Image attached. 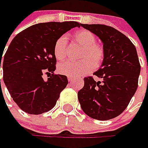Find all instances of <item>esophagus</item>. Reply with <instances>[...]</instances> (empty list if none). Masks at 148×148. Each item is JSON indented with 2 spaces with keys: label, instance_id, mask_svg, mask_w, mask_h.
<instances>
[{
  "label": "esophagus",
  "instance_id": "esophagus-1",
  "mask_svg": "<svg viewBox=\"0 0 148 148\" xmlns=\"http://www.w3.org/2000/svg\"><path fill=\"white\" fill-rule=\"evenodd\" d=\"M67 80H68V82H71L73 80H74V78H72V77H67Z\"/></svg>",
  "mask_w": 148,
  "mask_h": 148
}]
</instances>
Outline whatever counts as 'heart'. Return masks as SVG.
<instances>
[{
    "mask_svg": "<svg viewBox=\"0 0 148 148\" xmlns=\"http://www.w3.org/2000/svg\"><path fill=\"white\" fill-rule=\"evenodd\" d=\"M75 42L82 50L79 53V62L66 61L58 65V70L62 75L77 77L85 75L102 63L105 58V49L102 45L95 43L96 38L93 33L87 29H80L73 34ZM53 53L58 60L65 59L67 56V41L65 36L59 37L54 43Z\"/></svg>",
    "mask_w": 148,
    "mask_h": 148,
    "instance_id": "obj_1",
    "label": "heart"
}]
</instances>
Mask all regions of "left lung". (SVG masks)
Here are the masks:
<instances>
[{"mask_svg":"<svg viewBox=\"0 0 148 148\" xmlns=\"http://www.w3.org/2000/svg\"><path fill=\"white\" fill-rule=\"evenodd\" d=\"M100 38L105 58L95 76L84 78V86L78 91V100L86 114L97 120L119 116L127 108L135 94L141 66L134 43L114 28L105 25H85Z\"/></svg>","mask_w":148,"mask_h":148,"instance_id":"left-lung-1","label":"left lung"}]
</instances>
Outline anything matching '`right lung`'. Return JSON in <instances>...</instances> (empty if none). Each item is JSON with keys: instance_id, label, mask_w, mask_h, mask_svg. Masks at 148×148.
Returning a JSON list of instances; mask_svg holds the SVG:
<instances>
[{"instance_id": "add662e5", "label": "right lung", "mask_w": 148, "mask_h": 148, "mask_svg": "<svg viewBox=\"0 0 148 148\" xmlns=\"http://www.w3.org/2000/svg\"><path fill=\"white\" fill-rule=\"evenodd\" d=\"M80 26L76 21L34 25L12 39L2 62L0 55L4 83L13 100L25 113L41 114L55 106L68 81L64 75L54 74V43L66 32ZM44 72L50 75L47 81L42 78Z\"/></svg>"}]
</instances>
